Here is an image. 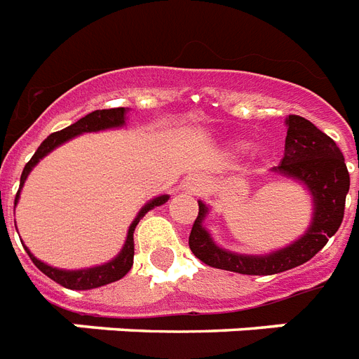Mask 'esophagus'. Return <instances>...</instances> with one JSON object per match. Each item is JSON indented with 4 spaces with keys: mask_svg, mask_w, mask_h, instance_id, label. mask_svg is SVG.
<instances>
[{
    "mask_svg": "<svg viewBox=\"0 0 359 359\" xmlns=\"http://www.w3.org/2000/svg\"><path fill=\"white\" fill-rule=\"evenodd\" d=\"M182 188H184L186 191L196 194V191L203 190V179H199V177H191V179H188L184 184H182Z\"/></svg>",
    "mask_w": 359,
    "mask_h": 359,
    "instance_id": "obj_1",
    "label": "esophagus"
}]
</instances>
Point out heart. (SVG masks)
<instances>
[{"label": "heart", "instance_id": "b5f03b06", "mask_svg": "<svg viewBox=\"0 0 359 359\" xmlns=\"http://www.w3.org/2000/svg\"><path fill=\"white\" fill-rule=\"evenodd\" d=\"M245 145H248V143H245V141H240V140L231 143V147H233L235 151H242V149H245Z\"/></svg>", "mask_w": 359, "mask_h": 359}]
</instances>
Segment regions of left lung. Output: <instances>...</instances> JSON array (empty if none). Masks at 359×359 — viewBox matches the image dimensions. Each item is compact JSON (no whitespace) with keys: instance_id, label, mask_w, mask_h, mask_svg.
<instances>
[{"instance_id":"8db88e82","label":"left lung","mask_w":359,"mask_h":359,"mask_svg":"<svg viewBox=\"0 0 359 359\" xmlns=\"http://www.w3.org/2000/svg\"><path fill=\"white\" fill-rule=\"evenodd\" d=\"M285 154L273 175L294 180L309 191L313 203L311 224L300 238L262 255L236 253L218 245L205 227L210 208L199 201V216L190 233L191 253L208 266L248 276H272L307 262L337 233L345 216V199L351 177L345 158L335 141L300 115L285 119Z\"/></svg>"}]
</instances>
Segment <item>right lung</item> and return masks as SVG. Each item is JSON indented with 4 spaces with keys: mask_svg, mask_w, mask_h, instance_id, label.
I'll return each mask as SVG.
<instances>
[{
    "mask_svg": "<svg viewBox=\"0 0 359 359\" xmlns=\"http://www.w3.org/2000/svg\"><path fill=\"white\" fill-rule=\"evenodd\" d=\"M126 114H128V108H114V109H97L93 114L81 117L80 121H76L74 124H70L67 128L59 130V132H53L42 141L41 147L36 149V152L31 156V160L25 163L24 171H22V177H20V190L14 197V207L18 205L20 191H22V186H24L25 179L29 177V173L33 171L36 163L41 162L42 158L48 156L53 149H57L59 145H63L67 141L74 140L76 135L89 134V132H102V130H111V128H123L126 124ZM169 196H158L151 201H147L141 210L137 212V216L134 218V222L130 224L128 233H126V240H124L123 250L117 253V255L111 259V261L104 262V264H98V266L91 268H80V270H63V268L50 266L46 262L39 261L33 253H31L27 248V255L31 257V261L35 264L42 273H46L48 278L53 279L55 283L63 285L67 289L72 290H89L97 289V287H102V285L114 283V281H119L121 278H124L126 273L130 272V268L134 264V231L135 225L140 224V219L145 216L149 210H152L154 207H160L163 203H168Z\"/></svg>",
    "mask_w": 359,
    "mask_h": 359,
    "instance_id": "1",
    "label": "right lung"
}]
</instances>
